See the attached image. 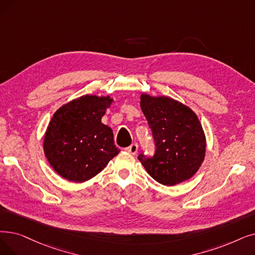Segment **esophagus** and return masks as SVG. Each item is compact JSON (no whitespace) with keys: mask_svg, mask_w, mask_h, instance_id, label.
I'll return each mask as SVG.
<instances>
[{"mask_svg":"<svg viewBox=\"0 0 255 255\" xmlns=\"http://www.w3.org/2000/svg\"><path fill=\"white\" fill-rule=\"evenodd\" d=\"M137 150H138V145H137L136 142L131 143V145H130L129 147L126 148V151H127V152H129V153H131V154H133V155L136 154Z\"/></svg>","mask_w":255,"mask_h":255,"instance_id":"1","label":"esophagus"}]
</instances>
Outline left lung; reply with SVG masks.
Returning a JSON list of instances; mask_svg holds the SVG:
<instances>
[{"mask_svg":"<svg viewBox=\"0 0 255 255\" xmlns=\"http://www.w3.org/2000/svg\"><path fill=\"white\" fill-rule=\"evenodd\" d=\"M140 107L154 139L155 152L137 158L153 179L175 185L190 179L205 156V135L196 114L168 97L141 95Z\"/></svg>","mask_w":255,"mask_h":255,"instance_id":"left-lung-1","label":"left lung"}]
</instances>
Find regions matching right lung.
Returning a JSON list of instances; mask_svg holds the SVG:
<instances>
[{
  "instance_id": "obj_1",
  "label": "right lung",
  "mask_w": 255,
  "mask_h": 255,
  "mask_svg": "<svg viewBox=\"0 0 255 255\" xmlns=\"http://www.w3.org/2000/svg\"><path fill=\"white\" fill-rule=\"evenodd\" d=\"M109 97L82 96L60 107L48 126L43 150L63 178L83 182L100 173L119 154L110 127L101 123Z\"/></svg>"
}]
</instances>
